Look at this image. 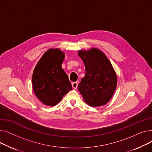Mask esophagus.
Segmentation results:
<instances>
[{"mask_svg": "<svg viewBox=\"0 0 152 152\" xmlns=\"http://www.w3.org/2000/svg\"><path fill=\"white\" fill-rule=\"evenodd\" d=\"M72 87H73V88L74 89H77V86H78V83L77 82H73L72 83Z\"/></svg>", "mask_w": 152, "mask_h": 152, "instance_id": "34e87169", "label": "esophagus"}]
</instances>
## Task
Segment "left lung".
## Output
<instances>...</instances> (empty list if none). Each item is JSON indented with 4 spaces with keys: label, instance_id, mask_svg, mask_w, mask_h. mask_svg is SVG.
<instances>
[{
    "label": "left lung",
    "instance_id": "8db88e82",
    "mask_svg": "<svg viewBox=\"0 0 152 152\" xmlns=\"http://www.w3.org/2000/svg\"><path fill=\"white\" fill-rule=\"evenodd\" d=\"M85 66V77L78 85L85 102L102 106L112 97L117 84V75L110 62L101 50L93 48L78 52Z\"/></svg>",
    "mask_w": 152,
    "mask_h": 152
}]
</instances>
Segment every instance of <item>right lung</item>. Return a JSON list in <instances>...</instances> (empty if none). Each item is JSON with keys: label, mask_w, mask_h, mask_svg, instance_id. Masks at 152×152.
I'll list each match as a JSON object with an SVG mask.
<instances>
[{"label": "right lung", "mask_w": 152, "mask_h": 152, "mask_svg": "<svg viewBox=\"0 0 152 152\" xmlns=\"http://www.w3.org/2000/svg\"><path fill=\"white\" fill-rule=\"evenodd\" d=\"M65 55L59 49H50L37 62L32 74V88L45 105L54 106L72 89L61 65Z\"/></svg>", "instance_id": "1"}]
</instances>
